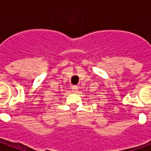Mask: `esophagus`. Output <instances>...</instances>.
<instances>
[{"label":"esophagus","instance_id":"obj_1","mask_svg":"<svg viewBox=\"0 0 151 151\" xmlns=\"http://www.w3.org/2000/svg\"><path fill=\"white\" fill-rule=\"evenodd\" d=\"M71 89H72V91L74 92V93H76V92L78 91V87L77 86H72V87H71Z\"/></svg>","mask_w":151,"mask_h":151}]
</instances>
